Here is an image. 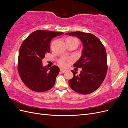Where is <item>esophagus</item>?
<instances>
[{
  "label": "esophagus",
  "instance_id": "34e87169",
  "mask_svg": "<svg viewBox=\"0 0 128 128\" xmlns=\"http://www.w3.org/2000/svg\"><path fill=\"white\" fill-rule=\"evenodd\" d=\"M60 72H61L64 73V72H66V70H64V69H60Z\"/></svg>",
  "mask_w": 128,
  "mask_h": 128
}]
</instances>
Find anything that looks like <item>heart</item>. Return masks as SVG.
<instances>
[{"mask_svg":"<svg viewBox=\"0 0 128 128\" xmlns=\"http://www.w3.org/2000/svg\"><path fill=\"white\" fill-rule=\"evenodd\" d=\"M66 42H78V40H77L76 38L72 37H70L67 38V39H66ZM59 64L61 66H63V67H65L66 66V64H67L66 62L64 60H60L59 61Z\"/></svg>","mask_w":128,"mask_h":128,"instance_id":"heart-1","label":"heart"}]
</instances>
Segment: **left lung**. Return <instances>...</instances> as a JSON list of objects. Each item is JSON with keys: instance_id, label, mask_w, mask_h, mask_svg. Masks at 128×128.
<instances>
[{"instance_id": "left-lung-1", "label": "left lung", "mask_w": 128, "mask_h": 128, "mask_svg": "<svg viewBox=\"0 0 128 128\" xmlns=\"http://www.w3.org/2000/svg\"><path fill=\"white\" fill-rule=\"evenodd\" d=\"M65 34L78 37L83 44L82 56L74 64L82 70L78 75L72 70L73 77L69 80V86L80 94H90L99 88L106 77L108 66L105 48L92 34L75 32Z\"/></svg>"}]
</instances>
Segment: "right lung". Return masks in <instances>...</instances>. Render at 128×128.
I'll list each match as a JSON object with an SVG mask.
<instances>
[{"label":"right lung","mask_w":128,"mask_h":128,"mask_svg":"<svg viewBox=\"0 0 128 128\" xmlns=\"http://www.w3.org/2000/svg\"><path fill=\"white\" fill-rule=\"evenodd\" d=\"M63 32L38 30L22 42L19 49L18 70L22 82L37 92L49 90L55 84L60 69L56 66L43 67L42 60L50 52V42Z\"/></svg>","instance_id":"add662e5"}]
</instances>
